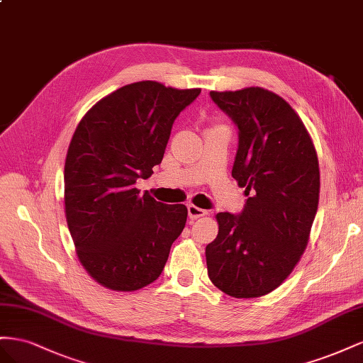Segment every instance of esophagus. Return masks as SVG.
<instances>
[{"label": "esophagus", "mask_w": 363, "mask_h": 363, "mask_svg": "<svg viewBox=\"0 0 363 363\" xmlns=\"http://www.w3.org/2000/svg\"><path fill=\"white\" fill-rule=\"evenodd\" d=\"M187 210H189V217H190L191 220L199 219V217H203L206 214L205 210L199 208V206H196V205H189Z\"/></svg>", "instance_id": "34e87169"}]
</instances>
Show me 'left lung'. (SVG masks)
Wrapping results in <instances>:
<instances>
[{
    "instance_id": "1",
    "label": "left lung",
    "mask_w": 363,
    "mask_h": 363,
    "mask_svg": "<svg viewBox=\"0 0 363 363\" xmlns=\"http://www.w3.org/2000/svg\"><path fill=\"white\" fill-rule=\"evenodd\" d=\"M210 96L239 129L233 178L250 198L240 214L216 216L206 269L226 295L258 298L291 275L307 246L319 201L316 150L298 113L272 91Z\"/></svg>"
}]
</instances>
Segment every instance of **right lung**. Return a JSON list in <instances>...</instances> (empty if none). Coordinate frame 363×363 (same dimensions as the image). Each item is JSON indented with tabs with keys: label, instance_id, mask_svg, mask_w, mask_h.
<instances>
[{
	"label": "right lung",
	"instance_id": "add662e5",
	"mask_svg": "<svg viewBox=\"0 0 363 363\" xmlns=\"http://www.w3.org/2000/svg\"><path fill=\"white\" fill-rule=\"evenodd\" d=\"M201 94L153 80L97 101L71 138L65 216L79 260L97 283L132 292L153 283L187 222V206L135 189L161 164L173 121Z\"/></svg>",
	"mask_w": 363,
	"mask_h": 363
}]
</instances>
